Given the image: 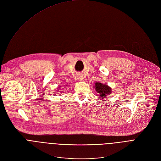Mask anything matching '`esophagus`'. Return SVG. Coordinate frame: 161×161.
Masks as SVG:
<instances>
[{
  "label": "esophagus",
  "mask_w": 161,
  "mask_h": 161,
  "mask_svg": "<svg viewBox=\"0 0 161 161\" xmlns=\"http://www.w3.org/2000/svg\"><path fill=\"white\" fill-rule=\"evenodd\" d=\"M78 80H79L80 81H81V80H83V77H82V76H79V77H78Z\"/></svg>",
  "instance_id": "34e87169"
}]
</instances>
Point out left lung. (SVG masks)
I'll return each instance as SVG.
<instances>
[{"mask_svg": "<svg viewBox=\"0 0 161 161\" xmlns=\"http://www.w3.org/2000/svg\"><path fill=\"white\" fill-rule=\"evenodd\" d=\"M95 89L97 92V96H99L101 100H103L105 96L111 93V89L108 85H103L101 83L96 82L95 83Z\"/></svg>", "mask_w": 161, "mask_h": 161, "instance_id": "8db88e82", "label": "left lung"}]
</instances>
